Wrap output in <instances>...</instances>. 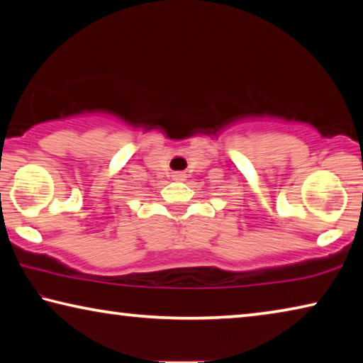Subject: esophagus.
<instances>
[{"label": "esophagus", "mask_w": 363, "mask_h": 363, "mask_svg": "<svg viewBox=\"0 0 363 363\" xmlns=\"http://www.w3.org/2000/svg\"><path fill=\"white\" fill-rule=\"evenodd\" d=\"M187 174L182 173V171H176V173H173V179L174 181H186Z\"/></svg>", "instance_id": "34e87169"}]
</instances>
